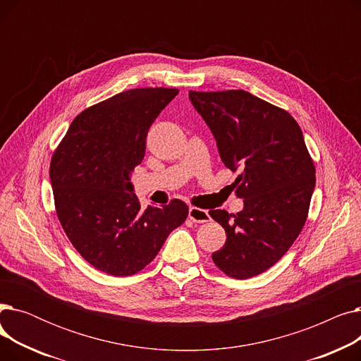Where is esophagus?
Masks as SVG:
<instances>
[{"instance_id":"1","label":"esophagus","mask_w":361,"mask_h":361,"mask_svg":"<svg viewBox=\"0 0 361 361\" xmlns=\"http://www.w3.org/2000/svg\"><path fill=\"white\" fill-rule=\"evenodd\" d=\"M188 218H190L196 224H203V222H207L211 219L207 211L199 209V207H193V206L190 207V209H188Z\"/></svg>"}]
</instances>
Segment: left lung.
I'll return each mask as SVG.
<instances>
[{
  "label": "left lung",
  "mask_w": 361,
  "mask_h": 361,
  "mask_svg": "<svg viewBox=\"0 0 361 361\" xmlns=\"http://www.w3.org/2000/svg\"><path fill=\"white\" fill-rule=\"evenodd\" d=\"M216 140L221 161L238 171L233 183L244 207L215 209L226 241L212 255L237 279L256 276L288 252L306 222L314 190V165L297 121L287 111L245 90L188 92Z\"/></svg>",
  "instance_id": "1"
}]
</instances>
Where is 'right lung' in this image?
I'll return each instance as SVG.
<instances>
[{
    "label": "right lung",
    "instance_id": "add662e5",
    "mask_svg": "<svg viewBox=\"0 0 361 361\" xmlns=\"http://www.w3.org/2000/svg\"><path fill=\"white\" fill-rule=\"evenodd\" d=\"M177 93L131 89L85 109L52 157L49 178L63 230L82 257L105 274L142 271L188 215L178 199L142 209L131 183L152 123Z\"/></svg>",
    "mask_w": 361,
    "mask_h": 361
}]
</instances>
